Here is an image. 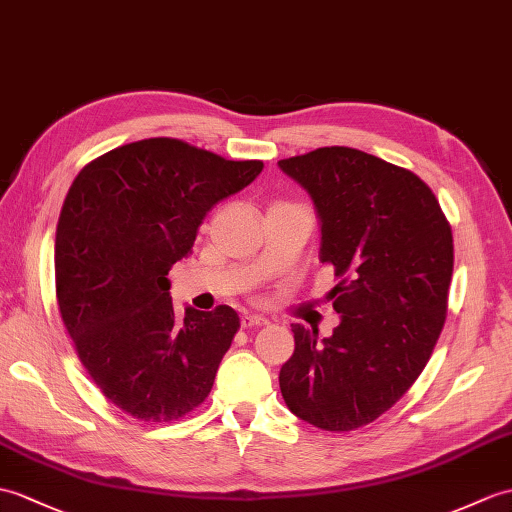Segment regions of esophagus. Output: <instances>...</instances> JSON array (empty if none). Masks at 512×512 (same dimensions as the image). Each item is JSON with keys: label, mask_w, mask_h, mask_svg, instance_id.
I'll return each mask as SVG.
<instances>
[{"label": "esophagus", "mask_w": 512, "mask_h": 512, "mask_svg": "<svg viewBox=\"0 0 512 512\" xmlns=\"http://www.w3.org/2000/svg\"><path fill=\"white\" fill-rule=\"evenodd\" d=\"M268 325V320L264 316H257V314H244L242 316V327L244 329H253V327H264Z\"/></svg>", "instance_id": "1"}]
</instances>
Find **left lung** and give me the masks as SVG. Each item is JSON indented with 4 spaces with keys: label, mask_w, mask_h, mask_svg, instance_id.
<instances>
[{
    "label": "left lung",
    "mask_w": 512,
    "mask_h": 512,
    "mask_svg": "<svg viewBox=\"0 0 512 512\" xmlns=\"http://www.w3.org/2000/svg\"><path fill=\"white\" fill-rule=\"evenodd\" d=\"M279 168L310 192L320 261L340 279L329 292L334 336L292 325L281 395L320 430H358L406 395L436 347L454 272L451 227L417 174L362 150L318 148Z\"/></svg>",
    "instance_id": "1"
}]
</instances>
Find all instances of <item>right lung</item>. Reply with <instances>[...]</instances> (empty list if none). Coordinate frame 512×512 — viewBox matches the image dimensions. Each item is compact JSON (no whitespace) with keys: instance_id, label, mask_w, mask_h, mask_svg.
Here are the masks:
<instances>
[{"instance_id":"right-lung-1","label":"right lung","mask_w":512,"mask_h":512,"mask_svg":"<svg viewBox=\"0 0 512 512\" xmlns=\"http://www.w3.org/2000/svg\"><path fill=\"white\" fill-rule=\"evenodd\" d=\"M261 168L152 137L104 152L71 183L54 244L58 310L93 384L130 417L176 421L211 392L240 316L187 307L181 320L168 272L207 211Z\"/></svg>"}]
</instances>
